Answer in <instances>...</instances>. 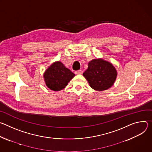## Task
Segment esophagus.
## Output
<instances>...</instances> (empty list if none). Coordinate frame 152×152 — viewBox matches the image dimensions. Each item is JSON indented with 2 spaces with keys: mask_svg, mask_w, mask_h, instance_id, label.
<instances>
[{
  "mask_svg": "<svg viewBox=\"0 0 152 152\" xmlns=\"http://www.w3.org/2000/svg\"><path fill=\"white\" fill-rule=\"evenodd\" d=\"M75 74H83V71H82L81 70L75 71Z\"/></svg>",
  "mask_w": 152,
  "mask_h": 152,
  "instance_id": "1",
  "label": "esophagus"
}]
</instances>
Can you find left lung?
Returning a JSON list of instances; mask_svg holds the SVG:
<instances>
[{"label":"left lung","mask_w":152,"mask_h":152,"mask_svg":"<svg viewBox=\"0 0 152 152\" xmlns=\"http://www.w3.org/2000/svg\"><path fill=\"white\" fill-rule=\"evenodd\" d=\"M83 75L92 89L103 91L113 85L117 73L109 62L102 59H94L88 63V68Z\"/></svg>","instance_id":"obj_1"}]
</instances>
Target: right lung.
Segmentation results:
<instances>
[{
  "mask_svg": "<svg viewBox=\"0 0 152 152\" xmlns=\"http://www.w3.org/2000/svg\"><path fill=\"white\" fill-rule=\"evenodd\" d=\"M74 76L75 74L66 68L61 62L57 61L46 71L44 78L48 88L54 91H59L64 89Z\"/></svg>",
  "mask_w": 152,
  "mask_h": 152,
  "instance_id": "1",
  "label": "right lung"
}]
</instances>
